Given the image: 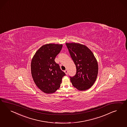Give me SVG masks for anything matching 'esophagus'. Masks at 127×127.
Listing matches in <instances>:
<instances>
[{"label":"esophagus","mask_w":127,"mask_h":127,"mask_svg":"<svg viewBox=\"0 0 127 127\" xmlns=\"http://www.w3.org/2000/svg\"><path fill=\"white\" fill-rule=\"evenodd\" d=\"M64 72L65 73V74H66V75L68 74V71H67V69H66L64 71Z\"/></svg>","instance_id":"esophagus-1"}]
</instances>
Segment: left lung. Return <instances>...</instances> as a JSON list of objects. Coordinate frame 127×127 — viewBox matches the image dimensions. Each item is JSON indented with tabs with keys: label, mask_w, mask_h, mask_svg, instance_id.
I'll use <instances>...</instances> for the list:
<instances>
[{
	"label": "left lung",
	"mask_w": 127,
	"mask_h": 127,
	"mask_svg": "<svg viewBox=\"0 0 127 127\" xmlns=\"http://www.w3.org/2000/svg\"><path fill=\"white\" fill-rule=\"evenodd\" d=\"M70 56L76 65V73L70 77L73 87L80 91L90 89L96 81L98 65L92 52L84 45L66 43Z\"/></svg>",
	"instance_id": "8db88e82"
}]
</instances>
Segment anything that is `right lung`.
<instances>
[{
    "label": "right lung",
    "instance_id": "1",
    "mask_svg": "<svg viewBox=\"0 0 127 127\" xmlns=\"http://www.w3.org/2000/svg\"><path fill=\"white\" fill-rule=\"evenodd\" d=\"M62 44H47L40 47L31 61V73L35 84L46 94H53L60 88L65 73L55 62Z\"/></svg>",
    "mask_w": 127,
    "mask_h": 127
}]
</instances>
